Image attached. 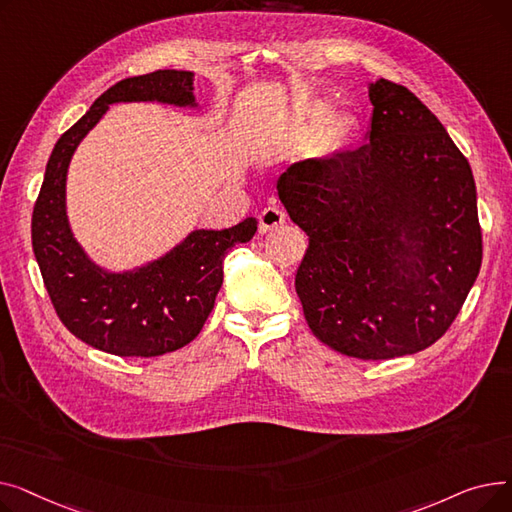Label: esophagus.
<instances>
[{
  "label": "esophagus",
  "mask_w": 512,
  "mask_h": 512,
  "mask_svg": "<svg viewBox=\"0 0 512 512\" xmlns=\"http://www.w3.org/2000/svg\"><path fill=\"white\" fill-rule=\"evenodd\" d=\"M286 220V213L280 207H265L259 213V230L261 232H270L278 226H282Z\"/></svg>",
  "instance_id": "esophagus-1"
}]
</instances>
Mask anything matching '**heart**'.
<instances>
[{
  "instance_id": "heart-1",
  "label": "heart",
  "mask_w": 512,
  "mask_h": 512,
  "mask_svg": "<svg viewBox=\"0 0 512 512\" xmlns=\"http://www.w3.org/2000/svg\"><path fill=\"white\" fill-rule=\"evenodd\" d=\"M328 116H330V105L328 103H315L313 110L309 112V128L313 132H319L321 128L326 126ZM330 134H338V124H334L330 128Z\"/></svg>"
}]
</instances>
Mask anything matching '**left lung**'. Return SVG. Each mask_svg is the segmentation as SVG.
Instances as JSON below:
<instances>
[{
	"mask_svg": "<svg viewBox=\"0 0 512 512\" xmlns=\"http://www.w3.org/2000/svg\"><path fill=\"white\" fill-rule=\"evenodd\" d=\"M369 143L305 159L278 180L309 236L294 286L311 332L363 361L440 340L481 267L475 180L442 122L402 85L378 78Z\"/></svg>",
	"mask_w": 512,
	"mask_h": 512,
	"instance_id": "1",
	"label": "left lung"
}]
</instances>
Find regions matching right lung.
Masks as SVG:
<instances>
[{"instance_id": "right-lung-1", "label": "right lung", "mask_w": 512, "mask_h": 512, "mask_svg": "<svg viewBox=\"0 0 512 512\" xmlns=\"http://www.w3.org/2000/svg\"><path fill=\"white\" fill-rule=\"evenodd\" d=\"M120 101L195 105L193 72L157 70L124 78L95 99L51 151L33 209V251L62 324L103 353L159 357L197 338L224 280V257L257 232L247 218L226 230H195L164 257L112 274L80 249L66 218V174L74 149Z\"/></svg>"}]
</instances>
